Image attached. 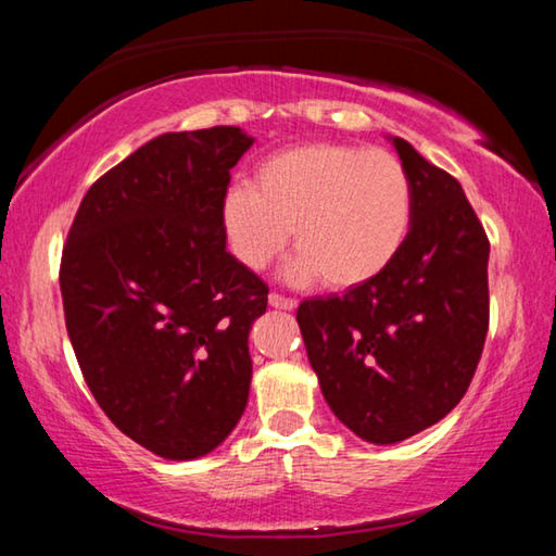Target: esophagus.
Masks as SVG:
<instances>
[{
	"label": "esophagus",
	"instance_id": "34e87169",
	"mask_svg": "<svg viewBox=\"0 0 556 556\" xmlns=\"http://www.w3.org/2000/svg\"><path fill=\"white\" fill-rule=\"evenodd\" d=\"M269 306L287 308V312H291V308L299 306V301L291 299V296H281V294H277V291H271V294H269Z\"/></svg>",
	"mask_w": 556,
	"mask_h": 556
}]
</instances>
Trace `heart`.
<instances>
[{
  "label": "heart",
  "instance_id": "heart-1",
  "mask_svg": "<svg viewBox=\"0 0 556 556\" xmlns=\"http://www.w3.org/2000/svg\"><path fill=\"white\" fill-rule=\"evenodd\" d=\"M220 225L235 260L265 269L294 228L296 279L365 285L392 265L412 225V181L384 149L304 144L271 154L252 186H235Z\"/></svg>",
  "mask_w": 556,
  "mask_h": 556
}]
</instances>
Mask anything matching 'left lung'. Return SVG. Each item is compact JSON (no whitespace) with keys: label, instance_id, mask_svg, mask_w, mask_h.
<instances>
[{"label":"left lung","instance_id":"obj_1","mask_svg":"<svg viewBox=\"0 0 556 556\" xmlns=\"http://www.w3.org/2000/svg\"><path fill=\"white\" fill-rule=\"evenodd\" d=\"M412 181L400 255L343 296L301 301L296 321L328 407L370 444H397L456 407L481 361L491 242L464 188L407 139Z\"/></svg>","mask_w":556,"mask_h":556}]
</instances>
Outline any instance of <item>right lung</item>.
Returning a JSON list of instances; mask_svg holds the SVG:
<instances>
[{
  "label": "right lung",
  "instance_id": "add662e5",
  "mask_svg": "<svg viewBox=\"0 0 556 556\" xmlns=\"http://www.w3.org/2000/svg\"><path fill=\"white\" fill-rule=\"evenodd\" d=\"M240 127L166 131L90 186L63 244L68 338L112 425L154 454H208L248 404L269 287L225 250Z\"/></svg>",
  "mask_w": 556,
  "mask_h": 556
}]
</instances>
